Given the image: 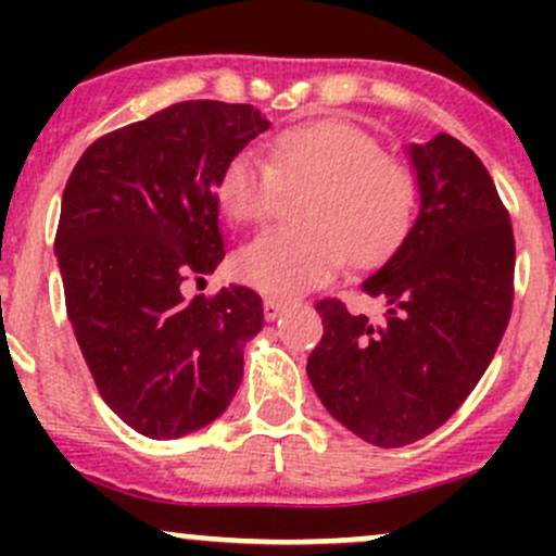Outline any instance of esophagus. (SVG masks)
<instances>
[{"label": "esophagus", "mask_w": 556, "mask_h": 556, "mask_svg": "<svg viewBox=\"0 0 556 556\" xmlns=\"http://www.w3.org/2000/svg\"><path fill=\"white\" fill-rule=\"evenodd\" d=\"M285 312V304L282 301H274V299H266L263 301V314H266L268 323H274V319L279 317V314Z\"/></svg>", "instance_id": "1"}]
</instances>
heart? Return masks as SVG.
Returning <instances> with one entry per match:
<instances>
[{
  "label": "heart",
  "instance_id": "b5f03b06",
  "mask_svg": "<svg viewBox=\"0 0 556 556\" xmlns=\"http://www.w3.org/2000/svg\"><path fill=\"white\" fill-rule=\"evenodd\" d=\"M282 185L306 190L301 228H271L242 247L237 274L274 299L319 288L344 266H374L395 250L412 223L417 185L401 161L382 155L366 128L317 121L288 128L271 142V161L255 150L233 155L220 177V201L237 223H261Z\"/></svg>",
  "mask_w": 556,
  "mask_h": 556
}]
</instances>
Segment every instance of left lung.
<instances>
[{"label": "left lung", "mask_w": 556, "mask_h": 556, "mask_svg": "<svg viewBox=\"0 0 556 556\" xmlns=\"http://www.w3.org/2000/svg\"><path fill=\"white\" fill-rule=\"evenodd\" d=\"M419 190L412 228L361 285L384 301L368 323L319 301L306 363L330 417L374 446H406L446 422L484 377L511 317L514 231L490 172L450 134L406 144Z\"/></svg>", "instance_id": "obj_1"}]
</instances>
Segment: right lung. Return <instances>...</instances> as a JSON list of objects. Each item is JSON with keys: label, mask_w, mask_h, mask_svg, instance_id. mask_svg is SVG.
<instances>
[{"label": "right lung", "mask_w": 556, "mask_h": 556, "mask_svg": "<svg viewBox=\"0 0 556 556\" xmlns=\"http://www.w3.org/2000/svg\"><path fill=\"white\" fill-rule=\"evenodd\" d=\"M271 123L252 104L179 102L97 139L66 179L55 257L66 314L106 406L148 439L215 422L263 328L255 290L188 301L226 257L217 188Z\"/></svg>", "instance_id": "obj_1"}]
</instances>
